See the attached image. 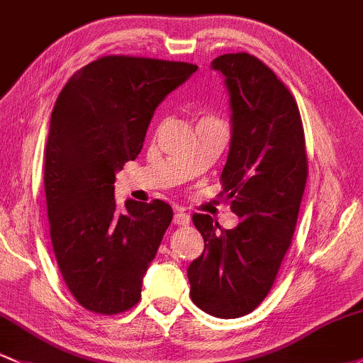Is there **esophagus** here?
<instances>
[{
	"mask_svg": "<svg viewBox=\"0 0 363 363\" xmlns=\"http://www.w3.org/2000/svg\"><path fill=\"white\" fill-rule=\"evenodd\" d=\"M173 223L178 225V227H186V225L190 223V216L185 211H182V209H180V211L174 213Z\"/></svg>",
	"mask_w": 363,
	"mask_h": 363,
	"instance_id": "1",
	"label": "esophagus"
}]
</instances>
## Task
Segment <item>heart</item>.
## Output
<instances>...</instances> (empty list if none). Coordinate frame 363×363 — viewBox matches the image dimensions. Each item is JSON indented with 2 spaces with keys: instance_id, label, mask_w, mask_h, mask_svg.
<instances>
[{
  "instance_id": "1",
  "label": "heart",
  "mask_w": 363,
  "mask_h": 363,
  "mask_svg": "<svg viewBox=\"0 0 363 363\" xmlns=\"http://www.w3.org/2000/svg\"><path fill=\"white\" fill-rule=\"evenodd\" d=\"M202 119H214V118H211V116H206V118H202Z\"/></svg>"
}]
</instances>
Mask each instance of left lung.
<instances>
[{
	"instance_id": "8db88e82",
	"label": "left lung",
	"mask_w": 363,
	"mask_h": 363,
	"mask_svg": "<svg viewBox=\"0 0 363 363\" xmlns=\"http://www.w3.org/2000/svg\"><path fill=\"white\" fill-rule=\"evenodd\" d=\"M232 105V142L221 197L240 218L233 230L209 214L192 221L204 251L190 263V298L206 313L237 318L267 298L291 247L308 178L305 130L289 88L249 53L213 60Z\"/></svg>"
}]
</instances>
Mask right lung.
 Returning <instances> with one entry per match:
<instances>
[{
  "label": "right lung",
  "instance_id": "right-lung-1",
  "mask_svg": "<svg viewBox=\"0 0 363 363\" xmlns=\"http://www.w3.org/2000/svg\"><path fill=\"white\" fill-rule=\"evenodd\" d=\"M196 71L186 62L107 55L58 95L45 150L50 235L65 286L93 313H123L142 298L173 209L159 199L119 209L116 173L140 154L157 105Z\"/></svg>",
  "mask_w": 363,
  "mask_h": 363
}]
</instances>
